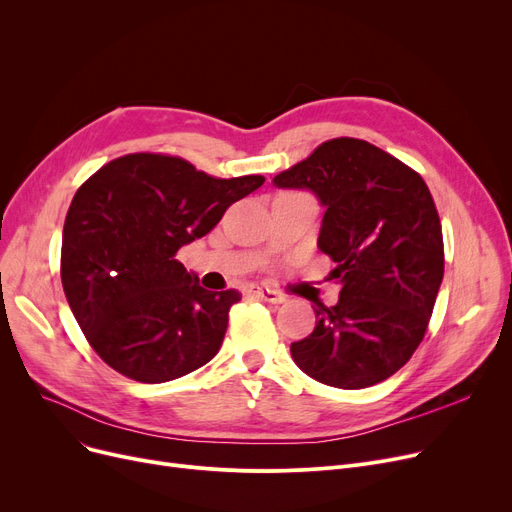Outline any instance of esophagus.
Here are the masks:
<instances>
[{"instance_id":"obj_1","label":"esophagus","mask_w":512,"mask_h":512,"mask_svg":"<svg viewBox=\"0 0 512 512\" xmlns=\"http://www.w3.org/2000/svg\"><path fill=\"white\" fill-rule=\"evenodd\" d=\"M249 292L253 294V297L261 299V301H267V303H274V305H280L286 301L284 294L280 290H274V288H263V286H251Z\"/></svg>"}]
</instances>
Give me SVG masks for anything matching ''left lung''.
I'll list each match as a JSON object with an SVG mask.
<instances>
[{
  "mask_svg": "<svg viewBox=\"0 0 512 512\" xmlns=\"http://www.w3.org/2000/svg\"><path fill=\"white\" fill-rule=\"evenodd\" d=\"M274 182L311 188L326 205L317 247L342 284L334 307L315 303V330L290 344L294 363L342 390L388 380L421 344L444 278L442 224L425 180L380 147L338 137Z\"/></svg>",
  "mask_w": 512,
  "mask_h": 512,
  "instance_id": "obj_1",
  "label": "left lung"
}]
</instances>
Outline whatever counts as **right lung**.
<instances>
[{"instance_id": "add662e5", "label": "right lung", "mask_w": 512, "mask_h": 512, "mask_svg": "<svg viewBox=\"0 0 512 512\" xmlns=\"http://www.w3.org/2000/svg\"><path fill=\"white\" fill-rule=\"evenodd\" d=\"M263 176L215 178L166 153H128L89 176L70 203L60 274L93 351L143 384L170 382L218 355L242 294L211 292L176 259Z\"/></svg>"}]
</instances>
